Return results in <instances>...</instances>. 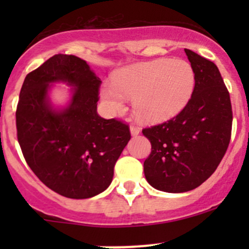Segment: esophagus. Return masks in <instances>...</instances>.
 Instances as JSON below:
<instances>
[{
    "label": "esophagus",
    "instance_id": "34e87169",
    "mask_svg": "<svg viewBox=\"0 0 249 249\" xmlns=\"http://www.w3.org/2000/svg\"><path fill=\"white\" fill-rule=\"evenodd\" d=\"M140 132H141V130H140V127H137V126H134V125H131V126H130V134H131V136H137V135H140Z\"/></svg>",
    "mask_w": 249,
    "mask_h": 249
}]
</instances>
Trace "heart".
I'll list each match as a JSON object with an SVG mask.
<instances>
[{"label":"heart","instance_id":"heart-1","mask_svg":"<svg viewBox=\"0 0 249 249\" xmlns=\"http://www.w3.org/2000/svg\"><path fill=\"white\" fill-rule=\"evenodd\" d=\"M195 89V73L184 60L157 59L123 67L113 73L112 85L104 84L100 95L110 113L124 109L131 99L134 115L144 124H159L179 114Z\"/></svg>","mask_w":249,"mask_h":249}]
</instances>
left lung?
Returning a JSON list of instances; mask_svg holds the SVG:
<instances>
[{
  "label": "left lung",
  "instance_id": "1",
  "mask_svg": "<svg viewBox=\"0 0 249 249\" xmlns=\"http://www.w3.org/2000/svg\"><path fill=\"white\" fill-rule=\"evenodd\" d=\"M184 52L195 73L189 104L169 122L142 131L152 144L143 164L145 179L166 193L201 185L222 161L231 136V102L219 70L196 53Z\"/></svg>",
  "mask_w": 249,
  "mask_h": 249
}]
</instances>
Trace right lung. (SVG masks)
I'll return each instance as SVG.
<instances>
[{"label":"right lung","instance_id":"right-lung-1","mask_svg":"<svg viewBox=\"0 0 249 249\" xmlns=\"http://www.w3.org/2000/svg\"><path fill=\"white\" fill-rule=\"evenodd\" d=\"M54 84H66L69 102L55 107ZM100 78L74 55L48 59L22 83L17 108L18 141L30 169L52 190L70 199L105 192L131 136L129 126L97 114Z\"/></svg>","mask_w":249,"mask_h":249}]
</instances>
